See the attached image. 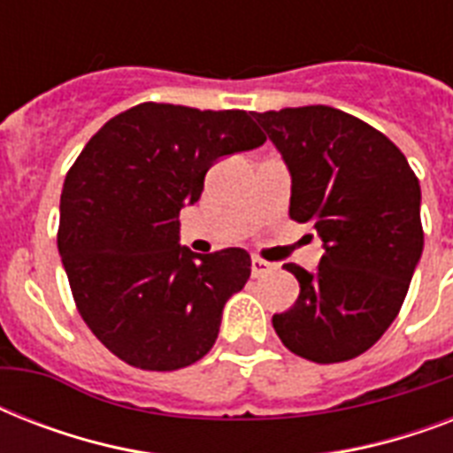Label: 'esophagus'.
I'll use <instances>...</instances> for the list:
<instances>
[{
    "mask_svg": "<svg viewBox=\"0 0 453 453\" xmlns=\"http://www.w3.org/2000/svg\"><path fill=\"white\" fill-rule=\"evenodd\" d=\"M273 270H275V265L265 261V258H261V256H254V258H251V275L254 277L268 275V273H273Z\"/></svg>",
    "mask_w": 453,
    "mask_h": 453,
    "instance_id": "obj_1",
    "label": "esophagus"
}]
</instances>
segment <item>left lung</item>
I'll list each match as a JSON object with an SVG mask.
<instances>
[{
    "mask_svg": "<svg viewBox=\"0 0 453 453\" xmlns=\"http://www.w3.org/2000/svg\"><path fill=\"white\" fill-rule=\"evenodd\" d=\"M254 117L291 171L289 216L324 242L315 275L284 265L301 294L273 326L298 357L348 362L386 334L407 296L423 251L418 178L390 138L343 110Z\"/></svg>",
    "mask_w": 453,
    "mask_h": 453,
    "instance_id": "obj_1",
    "label": "left lung"
}]
</instances>
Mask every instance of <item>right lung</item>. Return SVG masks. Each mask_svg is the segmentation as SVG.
Returning a JSON list of instances; mask_svg holds the SVG:
<instances>
[{"label":"right lung","mask_w":453,"mask_h":453,"mask_svg":"<svg viewBox=\"0 0 453 453\" xmlns=\"http://www.w3.org/2000/svg\"><path fill=\"white\" fill-rule=\"evenodd\" d=\"M263 143L247 110L141 103L74 159L60 195V261L81 319L122 362L176 372L213 348L251 256L192 254L178 244V213L197 202L219 157Z\"/></svg>","instance_id":"add662e5"}]
</instances>
